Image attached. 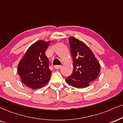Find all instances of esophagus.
<instances>
[{
  "mask_svg": "<svg viewBox=\"0 0 123 123\" xmlns=\"http://www.w3.org/2000/svg\"><path fill=\"white\" fill-rule=\"evenodd\" d=\"M60 67H61V66H59V65H57V66H54L55 69H59Z\"/></svg>",
  "mask_w": 123,
  "mask_h": 123,
  "instance_id": "esophagus-1",
  "label": "esophagus"
}]
</instances>
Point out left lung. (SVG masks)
Masks as SVG:
<instances>
[{
	"mask_svg": "<svg viewBox=\"0 0 123 123\" xmlns=\"http://www.w3.org/2000/svg\"><path fill=\"white\" fill-rule=\"evenodd\" d=\"M68 40L73 58L74 70L66 81L74 87H87L89 83L98 78L100 66L92 51L84 43L73 36L69 37Z\"/></svg>",
	"mask_w": 123,
	"mask_h": 123,
	"instance_id": "left-lung-1",
	"label": "left lung"
}]
</instances>
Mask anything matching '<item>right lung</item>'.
<instances>
[{"label": "right lung", "mask_w": 123, "mask_h": 123, "mask_svg": "<svg viewBox=\"0 0 123 123\" xmlns=\"http://www.w3.org/2000/svg\"><path fill=\"white\" fill-rule=\"evenodd\" d=\"M51 41L39 40L31 45L19 62L18 73L25 86L36 89L46 85L51 78L49 60L45 52Z\"/></svg>", "instance_id": "1"}]
</instances>
